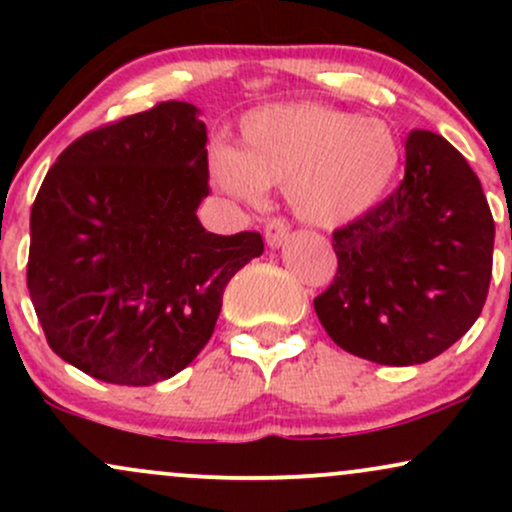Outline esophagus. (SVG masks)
Masks as SVG:
<instances>
[{"mask_svg":"<svg viewBox=\"0 0 512 512\" xmlns=\"http://www.w3.org/2000/svg\"><path fill=\"white\" fill-rule=\"evenodd\" d=\"M289 231L291 226L286 219H281V216L279 219H269L267 226H264V240H267L269 248H281L289 240Z\"/></svg>","mask_w":512,"mask_h":512,"instance_id":"esophagus-1","label":"esophagus"}]
</instances>
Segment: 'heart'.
Wrapping results in <instances>:
<instances>
[{
  "instance_id": "obj_1",
  "label": "heart",
  "mask_w": 512,
  "mask_h": 512,
  "mask_svg": "<svg viewBox=\"0 0 512 512\" xmlns=\"http://www.w3.org/2000/svg\"><path fill=\"white\" fill-rule=\"evenodd\" d=\"M216 185L243 202L284 185L303 221L337 228L361 219L385 195L399 168L395 132L383 120L317 103H279L240 122L238 149L209 154Z\"/></svg>"
}]
</instances>
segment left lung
<instances>
[{
  "mask_svg": "<svg viewBox=\"0 0 512 512\" xmlns=\"http://www.w3.org/2000/svg\"><path fill=\"white\" fill-rule=\"evenodd\" d=\"M493 233L464 156L440 134L414 129L397 190L332 233L339 267L315 313L349 354L383 366L431 361L481 315Z\"/></svg>",
  "mask_w": 512,
  "mask_h": 512,
  "instance_id": "1",
  "label": "left lung"
}]
</instances>
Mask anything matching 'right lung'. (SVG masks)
<instances>
[{
  "instance_id": "right-lung-1",
  "label": "right lung",
  "mask_w": 512,
  "mask_h": 512,
  "mask_svg": "<svg viewBox=\"0 0 512 512\" xmlns=\"http://www.w3.org/2000/svg\"><path fill=\"white\" fill-rule=\"evenodd\" d=\"M166 101L86 132L31 209L28 291L57 356L96 380L154 385L209 342L226 284L262 236L209 233L207 125Z\"/></svg>"
}]
</instances>
